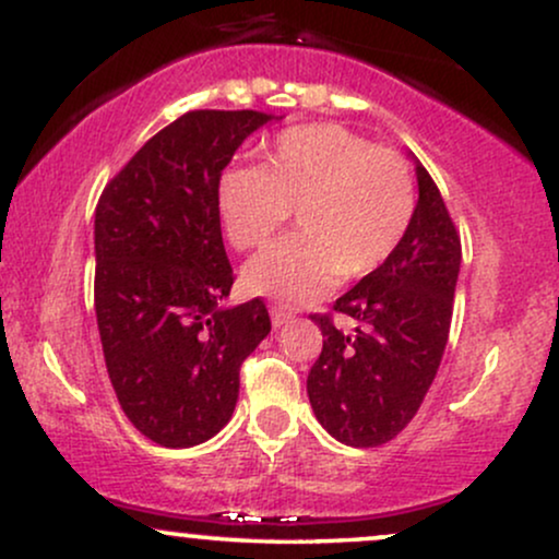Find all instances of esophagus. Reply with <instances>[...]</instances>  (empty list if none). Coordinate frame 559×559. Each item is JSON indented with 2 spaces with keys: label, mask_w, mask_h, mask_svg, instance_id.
Returning a JSON list of instances; mask_svg holds the SVG:
<instances>
[{
  "label": "esophagus",
  "mask_w": 559,
  "mask_h": 559,
  "mask_svg": "<svg viewBox=\"0 0 559 559\" xmlns=\"http://www.w3.org/2000/svg\"><path fill=\"white\" fill-rule=\"evenodd\" d=\"M288 320H292V314H288L286 309H281V307H273V309H271V322H273V328H284Z\"/></svg>",
  "instance_id": "obj_1"
}]
</instances>
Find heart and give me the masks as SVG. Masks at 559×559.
<instances>
[{
    "mask_svg": "<svg viewBox=\"0 0 559 559\" xmlns=\"http://www.w3.org/2000/svg\"><path fill=\"white\" fill-rule=\"evenodd\" d=\"M408 166L346 127L307 124L267 147L265 166H228L215 213L228 245L254 250L297 213L299 234L252 258L241 284L281 307L325 299L341 278L374 273L414 221Z\"/></svg>",
    "mask_w": 559,
    "mask_h": 559,
    "instance_id": "b5f03b06",
    "label": "heart"
}]
</instances>
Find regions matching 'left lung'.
<instances>
[{
  "mask_svg": "<svg viewBox=\"0 0 559 559\" xmlns=\"http://www.w3.org/2000/svg\"><path fill=\"white\" fill-rule=\"evenodd\" d=\"M414 160L419 200L406 237L374 273L335 299L356 322L344 333L331 318L314 322L322 354L309 369L312 412L335 440L378 448L419 412L445 354L461 271V239L442 194Z\"/></svg>",
  "mask_w": 559,
  "mask_h": 559,
  "instance_id": "1",
  "label": "left lung"
}]
</instances>
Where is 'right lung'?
I'll list each match as a JSON object with an SVG mask.
<instances>
[{
    "instance_id": "add662e5",
    "label": "right lung",
    "mask_w": 559,
    "mask_h": 559,
    "mask_svg": "<svg viewBox=\"0 0 559 559\" xmlns=\"http://www.w3.org/2000/svg\"><path fill=\"white\" fill-rule=\"evenodd\" d=\"M262 111H187L109 181L93 224L96 318L119 406L164 448L211 440L231 419L239 367L271 333L234 284L215 181L237 147L275 122Z\"/></svg>"
}]
</instances>
